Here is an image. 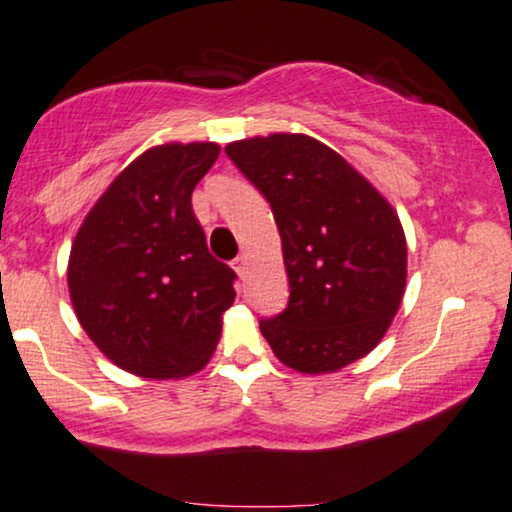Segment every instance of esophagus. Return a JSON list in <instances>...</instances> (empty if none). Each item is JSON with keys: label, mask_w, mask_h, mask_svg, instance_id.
I'll return each mask as SVG.
<instances>
[{"label": "esophagus", "mask_w": 512, "mask_h": 512, "mask_svg": "<svg viewBox=\"0 0 512 512\" xmlns=\"http://www.w3.org/2000/svg\"><path fill=\"white\" fill-rule=\"evenodd\" d=\"M233 269H236L240 279H243V276L248 274V255H238L236 260H233Z\"/></svg>", "instance_id": "esophagus-1"}]
</instances>
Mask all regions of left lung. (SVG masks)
<instances>
[{
  "label": "left lung",
  "mask_w": 512,
  "mask_h": 512,
  "mask_svg": "<svg viewBox=\"0 0 512 512\" xmlns=\"http://www.w3.org/2000/svg\"><path fill=\"white\" fill-rule=\"evenodd\" d=\"M267 197L279 226L291 298L260 331L286 367L338 372L377 348L396 317L408 245L396 209L355 166L303 133L226 145Z\"/></svg>",
  "instance_id": "obj_1"
}]
</instances>
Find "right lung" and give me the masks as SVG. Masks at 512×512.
Returning a JSON list of instances; mask_svg holds the SVG:
<instances>
[{"instance_id": "obj_1", "label": "right lung", "mask_w": 512, "mask_h": 512, "mask_svg": "<svg viewBox=\"0 0 512 512\" xmlns=\"http://www.w3.org/2000/svg\"><path fill=\"white\" fill-rule=\"evenodd\" d=\"M217 143L145 150L109 183L69 255L73 310L116 367L143 379L200 372L233 305L236 272L207 250L190 197Z\"/></svg>"}]
</instances>
